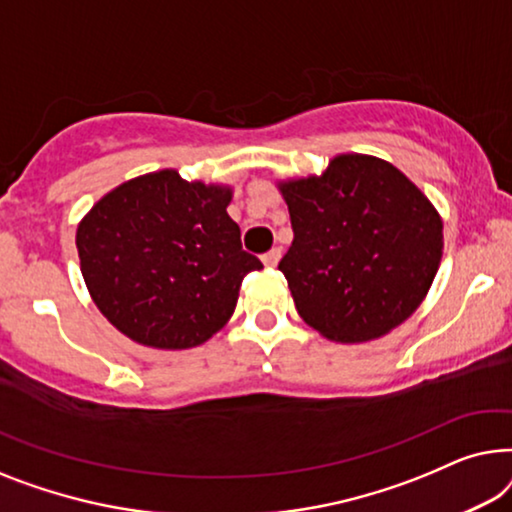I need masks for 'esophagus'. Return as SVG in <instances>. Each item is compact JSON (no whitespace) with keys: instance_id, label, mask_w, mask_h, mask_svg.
<instances>
[{"instance_id":"esophagus-1","label":"esophagus","mask_w":512,"mask_h":512,"mask_svg":"<svg viewBox=\"0 0 512 512\" xmlns=\"http://www.w3.org/2000/svg\"><path fill=\"white\" fill-rule=\"evenodd\" d=\"M264 266H276L280 262V248H271L269 253L262 255Z\"/></svg>"}]
</instances>
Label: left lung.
<instances>
[{
  "label": "left lung",
  "instance_id": "obj_1",
  "mask_svg": "<svg viewBox=\"0 0 512 512\" xmlns=\"http://www.w3.org/2000/svg\"><path fill=\"white\" fill-rule=\"evenodd\" d=\"M280 192L294 239L278 269L306 325L359 343L415 313L441 264L443 222L397 167L338 155Z\"/></svg>",
  "mask_w": 512,
  "mask_h": 512
}]
</instances>
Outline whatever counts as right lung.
I'll use <instances>...</instances> for the list:
<instances>
[{
  "label": "right lung",
  "instance_id": "add662e5",
  "mask_svg": "<svg viewBox=\"0 0 512 512\" xmlns=\"http://www.w3.org/2000/svg\"><path fill=\"white\" fill-rule=\"evenodd\" d=\"M232 190L164 169L99 199L76 232L85 285L113 327L150 348L204 343L262 262L227 215Z\"/></svg>",
  "mask_w": 512,
  "mask_h": 512
}]
</instances>
